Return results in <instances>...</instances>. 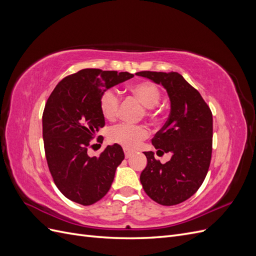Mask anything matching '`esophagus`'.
<instances>
[{
    "instance_id": "1",
    "label": "esophagus",
    "mask_w": 256,
    "mask_h": 256,
    "mask_svg": "<svg viewBox=\"0 0 256 256\" xmlns=\"http://www.w3.org/2000/svg\"><path fill=\"white\" fill-rule=\"evenodd\" d=\"M124 152H125V157L128 159V158H130L131 156H132V152H131L130 150H124Z\"/></svg>"
}]
</instances>
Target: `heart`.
Wrapping results in <instances>:
<instances>
[{
    "instance_id": "heart-1",
    "label": "heart",
    "mask_w": 256,
    "mask_h": 256,
    "mask_svg": "<svg viewBox=\"0 0 256 256\" xmlns=\"http://www.w3.org/2000/svg\"><path fill=\"white\" fill-rule=\"evenodd\" d=\"M129 90L141 100L146 106V114L150 118H156L158 113L152 110L161 96V92L156 84L150 81L138 82L129 86ZM120 106V97L113 90H108L100 97L99 108L102 116L108 120L116 118ZM150 136V131L143 125H130L120 124L109 130L108 138L111 143L125 147L126 150H134Z\"/></svg>"
}]
</instances>
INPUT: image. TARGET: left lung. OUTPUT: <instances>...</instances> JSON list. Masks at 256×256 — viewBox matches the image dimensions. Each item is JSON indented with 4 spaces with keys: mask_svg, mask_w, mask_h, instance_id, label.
<instances>
[{
    "mask_svg": "<svg viewBox=\"0 0 256 256\" xmlns=\"http://www.w3.org/2000/svg\"><path fill=\"white\" fill-rule=\"evenodd\" d=\"M161 84L171 100V112L164 126L152 140L159 154L171 152L162 164L152 152H144L147 166L141 173L143 189L160 205L184 202L202 186L212 152V114L200 92L178 72H140Z\"/></svg>",
    "mask_w": 256,
    "mask_h": 256,
    "instance_id": "obj_1",
    "label": "left lung"
}]
</instances>
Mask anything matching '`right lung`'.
I'll use <instances>...</instances> for the list:
<instances>
[{
    "mask_svg": "<svg viewBox=\"0 0 256 256\" xmlns=\"http://www.w3.org/2000/svg\"><path fill=\"white\" fill-rule=\"evenodd\" d=\"M134 74L86 68L67 76L44 106L42 138L49 171L58 190L72 202L88 206L110 190L116 168L125 158L120 145H108L99 157L88 150L104 126L99 100L104 92ZM98 142L104 141L102 136Z\"/></svg>",
    "mask_w": 256,
    "mask_h": 256,
    "instance_id": "add662e5",
    "label": "right lung"
}]
</instances>
